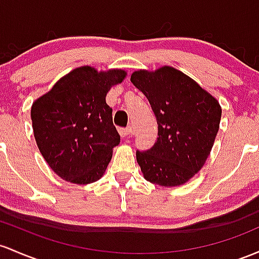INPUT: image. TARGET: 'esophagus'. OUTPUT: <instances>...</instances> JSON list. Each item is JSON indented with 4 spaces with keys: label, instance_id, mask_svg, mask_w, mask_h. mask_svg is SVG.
Listing matches in <instances>:
<instances>
[{
    "label": "esophagus",
    "instance_id": "1",
    "mask_svg": "<svg viewBox=\"0 0 259 259\" xmlns=\"http://www.w3.org/2000/svg\"><path fill=\"white\" fill-rule=\"evenodd\" d=\"M119 134L121 138H130L133 135V129L132 127H126V129H119Z\"/></svg>",
    "mask_w": 259,
    "mask_h": 259
}]
</instances>
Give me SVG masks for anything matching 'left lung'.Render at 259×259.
Returning a JSON list of instances; mask_svg holds the SVG:
<instances>
[{
    "mask_svg": "<svg viewBox=\"0 0 259 259\" xmlns=\"http://www.w3.org/2000/svg\"><path fill=\"white\" fill-rule=\"evenodd\" d=\"M130 81L150 102L158 124L155 145L136 151L144 178L164 188L187 183L214 145L221 119L218 99L172 66L134 71Z\"/></svg>",
    "mask_w": 259,
    "mask_h": 259,
    "instance_id": "obj_1",
    "label": "left lung"
}]
</instances>
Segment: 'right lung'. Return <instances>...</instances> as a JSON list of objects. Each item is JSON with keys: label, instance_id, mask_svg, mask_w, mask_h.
<instances>
[{"label": "right lung", "instance_id": "add662e5", "mask_svg": "<svg viewBox=\"0 0 259 259\" xmlns=\"http://www.w3.org/2000/svg\"><path fill=\"white\" fill-rule=\"evenodd\" d=\"M125 77L123 69L79 66L33 102L30 118L38 149L62 180L90 184L104 175L120 143L106 97Z\"/></svg>", "mask_w": 259, "mask_h": 259}]
</instances>
